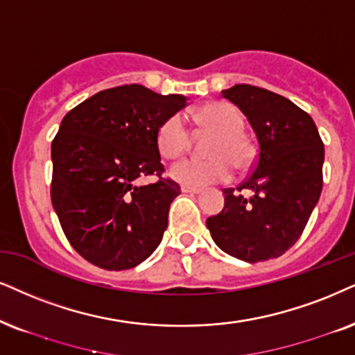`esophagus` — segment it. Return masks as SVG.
<instances>
[{"mask_svg": "<svg viewBox=\"0 0 355 355\" xmlns=\"http://www.w3.org/2000/svg\"><path fill=\"white\" fill-rule=\"evenodd\" d=\"M182 191H183V193H191V195H200V193H201V190H200V188H193V187H185V185H183V187H182Z\"/></svg>", "mask_w": 355, "mask_h": 355, "instance_id": "esophagus-1", "label": "esophagus"}]
</instances>
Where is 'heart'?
Here are the masks:
<instances>
[{"label":"heart","instance_id":"b5f03b06","mask_svg":"<svg viewBox=\"0 0 355 355\" xmlns=\"http://www.w3.org/2000/svg\"><path fill=\"white\" fill-rule=\"evenodd\" d=\"M201 132H213L214 137L206 146L209 159H185L173 164L170 177L185 187H206L230 180L232 165L237 170L250 164V147L242 136L245 129L244 116L230 103H208L195 113ZM155 144L167 159L185 154L191 144V136L180 114H170L157 128Z\"/></svg>","mask_w":355,"mask_h":355}]
</instances>
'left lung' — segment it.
<instances>
[{
    "label": "left lung",
    "instance_id": "left-lung-1",
    "mask_svg": "<svg viewBox=\"0 0 355 355\" xmlns=\"http://www.w3.org/2000/svg\"><path fill=\"white\" fill-rule=\"evenodd\" d=\"M221 96L239 107L259 142L252 173L226 188L224 208L206 219L216 245L232 257L255 263L285 254L306 226L322 188L324 146L311 116L285 96L236 85Z\"/></svg>",
    "mask_w": 355,
    "mask_h": 355
}]
</instances>
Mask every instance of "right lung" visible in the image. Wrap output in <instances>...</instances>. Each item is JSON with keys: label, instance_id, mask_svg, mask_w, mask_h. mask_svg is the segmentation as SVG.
Listing matches in <instances>:
<instances>
[{"label": "right lung", "instance_id": "1", "mask_svg": "<svg viewBox=\"0 0 355 355\" xmlns=\"http://www.w3.org/2000/svg\"><path fill=\"white\" fill-rule=\"evenodd\" d=\"M185 106L187 96L132 83L103 89L62 119L51 198L71 248L93 266L125 270L159 248L180 187L162 178L155 132ZM144 174L159 182L137 187Z\"/></svg>", "mask_w": 355, "mask_h": 355}]
</instances>
